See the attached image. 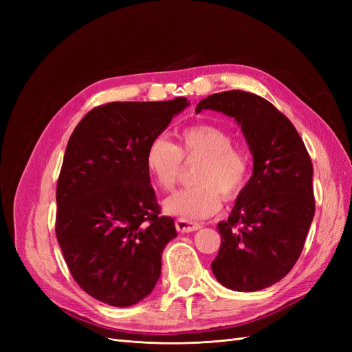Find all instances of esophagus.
Segmentation results:
<instances>
[{
  "label": "esophagus",
  "instance_id": "esophagus-1",
  "mask_svg": "<svg viewBox=\"0 0 352 352\" xmlns=\"http://www.w3.org/2000/svg\"><path fill=\"white\" fill-rule=\"evenodd\" d=\"M201 228L199 223L197 221H190V220H185V219H177L176 220V229L180 233H189V232H195Z\"/></svg>",
  "mask_w": 352,
  "mask_h": 352
}]
</instances>
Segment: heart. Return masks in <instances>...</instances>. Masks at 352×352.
<instances>
[{"label":"heart","mask_w":352,"mask_h":352,"mask_svg":"<svg viewBox=\"0 0 352 352\" xmlns=\"http://www.w3.org/2000/svg\"><path fill=\"white\" fill-rule=\"evenodd\" d=\"M184 160L201 158L195 170V186L176 190L164 199L167 214L185 220H199L220 208V195L235 198L247 182L248 162L239 148L232 145L228 131L216 124H194L177 133V145L158 136L145 153V166L157 186L172 189Z\"/></svg>","instance_id":"heart-1"}]
</instances>
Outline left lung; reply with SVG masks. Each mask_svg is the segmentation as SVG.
Segmentation results:
<instances>
[{"label": "left lung", "mask_w": 352, "mask_h": 352, "mask_svg": "<svg viewBox=\"0 0 352 352\" xmlns=\"http://www.w3.org/2000/svg\"><path fill=\"white\" fill-rule=\"evenodd\" d=\"M201 110L233 117L254 158L248 184L217 225L221 243L211 270L232 291L264 289L291 272L304 248L316 208L311 158L289 119L258 95L212 94L198 102Z\"/></svg>", "instance_id": "left-lung-1"}]
</instances>
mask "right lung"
I'll return each mask as SVG.
<instances>
[{"mask_svg":"<svg viewBox=\"0 0 352 352\" xmlns=\"http://www.w3.org/2000/svg\"><path fill=\"white\" fill-rule=\"evenodd\" d=\"M188 105L184 97L109 102L74 127L57 182L56 235L73 279L95 300L129 307L160 279L177 233L172 217L160 216L145 153Z\"/></svg>","mask_w":352,"mask_h":352,"instance_id":"1","label":"right lung"}]
</instances>
